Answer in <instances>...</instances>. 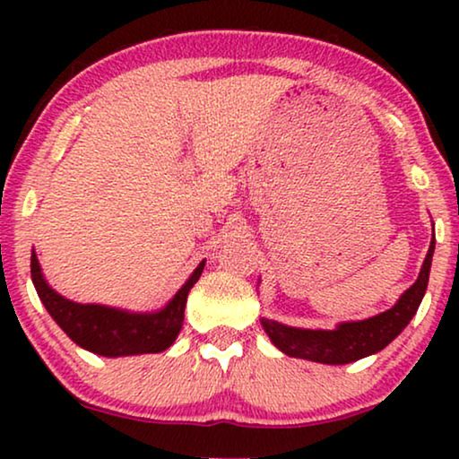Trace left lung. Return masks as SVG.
Instances as JSON below:
<instances>
[{"mask_svg":"<svg viewBox=\"0 0 459 459\" xmlns=\"http://www.w3.org/2000/svg\"><path fill=\"white\" fill-rule=\"evenodd\" d=\"M432 253H435V234H432L429 255L422 263L418 280L401 294L394 307L380 316L361 319V322L338 324L334 330H303L273 322V319H261L263 330L281 353L299 357V359L328 363V366H342V363L378 353L386 344H391L416 316L426 286H429Z\"/></svg>","mask_w":459,"mask_h":459,"instance_id":"left-lung-1","label":"left lung"}]
</instances>
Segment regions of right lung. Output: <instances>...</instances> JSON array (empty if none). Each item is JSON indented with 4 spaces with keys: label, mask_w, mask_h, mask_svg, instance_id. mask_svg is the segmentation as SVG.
Returning a JSON list of instances; mask_svg holds the SVG:
<instances>
[{
    "label": "right lung",
    "mask_w": 459,
    "mask_h": 459,
    "mask_svg": "<svg viewBox=\"0 0 459 459\" xmlns=\"http://www.w3.org/2000/svg\"><path fill=\"white\" fill-rule=\"evenodd\" d=\"M203 269L204 261L194 269L186 284L160 311L131 313L115 307L81 305L65 299L43 278L35 250L30 253V278L49 316L73 342L104 357L160 353L171 347L184 325L187 292L198 281Z\"/></svg>",
    "instance_id": "1"
}]
</instances>
